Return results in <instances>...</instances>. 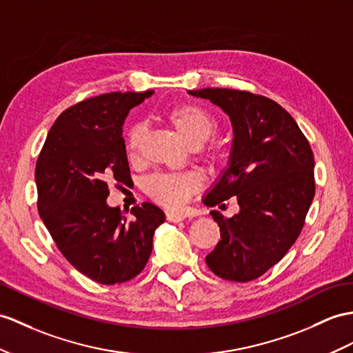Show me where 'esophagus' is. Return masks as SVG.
<instances>
[{
    "instance_id": "1",
    "label": "esophagus",
    "mask_w": 353,
    "mask_h": 353,
    "mask_svg": "<svg viewBox=\"0 0 353 353\" xmlns=\"http://www.w3.org/2000/svg\"><path fill=\"white\" fill-rule=\"evenodd\" d=\"M184 217H185V214L181 212V211H168V212H166L168 221H172V223L181 221V220H184Z\"/></svg>"
}]
</instances>
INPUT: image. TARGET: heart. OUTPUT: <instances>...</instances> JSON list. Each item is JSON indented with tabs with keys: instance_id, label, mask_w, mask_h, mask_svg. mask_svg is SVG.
Segmentation results:
<instances>
[{
	"instance_id": "heart-1",
	"label": "heart",
	"mask_w": 353,
	"mask_h": 353,
	"mask_svg": "<svg viewBox=\"0 0 353 353\" xmlns=\"http://www.w3.org/2000/svg\"><path fill=\"white\" fill-rule=\"evenodd\" d=\"M169 121L174 124L178 133L192 147H201L216 133L217 123L208 109L194 103H181L168 110ZM147 125L142 121H136L125 132V148L130 157H136L141 151V145ZM201 187V179L190 174H166L159 172L147 178L145 188L154 201L168 206L183 205L192 193Z\"/></svg>"
}]
</instances>
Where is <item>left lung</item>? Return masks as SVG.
<instances>
[{"instance_id":"left-lung-1","label":"left lung","mask_w":353,"mask_h":353,"mask_svg":"<svg viewBox=\"0 0 353 353\" xmlns=\"http://www.w3.org/2000/svg\"><path fill=\"white\" fill-rule=\"evenodd\" d=\"M229 117L234 130L228 168L202 202L235 196L229 219L211 212L221 239L205 257L216 276L245 283L261 277L294 245L314 197V157L295 119L279 103L228 88L188 91Z\"/></svg>"}]
</instances>
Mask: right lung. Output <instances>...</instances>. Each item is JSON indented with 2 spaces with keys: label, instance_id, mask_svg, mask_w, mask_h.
<instances>
[{
  "label": "right lung",
  "instance_id": "add662e5",
  "mask_svg": "<svg viewBox=\"0 0 353 353\" xmlns=\"http://www.w3.org/2000/svg\"><path fill=\"white\" fill-rule=\"evenodd\" d=\"M154 91L108 92L65 109L50 127L36 165L39 212L59 252L101 285L132 280L147 265L166 220L151 202L128 219L109 206V181L130 179L123 124Z\"/></svg>",
  "mask_w": 353,
  "mask_h": 353
}]
</instances>
